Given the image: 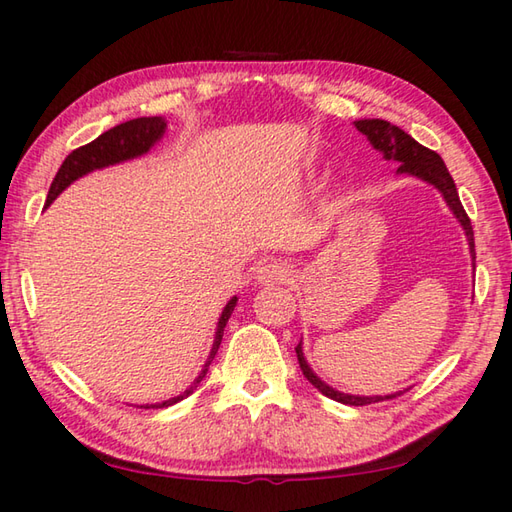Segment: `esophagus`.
Returning a JSON list of instances; mask_svg holds the SVG:
<instances>
[{
  "label": "esophagus",
  "mask_w": 512,
  "mask_h": 512,
  "mask_svg": "<svg viewBox=\"0 0 512 512\" xmlns=\"http://www.w3.org/2000/svg\"><path fill=\"white\" fill-rule=\"evenodd\" d=\"M257 279L262 284H288L293 279V268L284 262H266L259 266Z\"/></svg>",
  "instance_id": "esophagus-1"
}]
</instances>
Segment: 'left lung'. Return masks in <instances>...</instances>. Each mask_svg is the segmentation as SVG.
Listing matches in <instances>:
<instances>
[{"label":"left lung","mask_w":512,"mask_h":512,"mask_svg":"<svg viewBox=\"0 0 512 512\" xmlns=\"http://www.w3.org/2000/svg\"><path fill=\"white\" fill-rule=\"evenodd\" d=\"M355 128L359 130V133H364L370 139V144H373L377 150H382L386 159L399 164L397 173L415 175V177L424 179V182L433 184L435 188L442 190L446 204L450 206V210H453L455 217L459 219V222H462V226L466 230L470 253H473V259H475L473 226H470V217L466 215L462 202H459L457 186L453 182V177H450L446 164L442 162V157H439L435 150H430L419 142H415V139L410 137L408 133H404L402 128H397L390 122H384V119H359V122H355ZM295 353H297V359H299V368H302V373H304L308 382L313 384L322 395L335 399V402H342V404H348V406H366V404L384 402V399H393L397 395H402V393H397V395H386V397H355V395L337 393V390L326 386L322 379H319L313 373V370L308 368L304 353H302V342L295 346Z\"/></svg>","instance_id":"obj_1"}]
</instances>
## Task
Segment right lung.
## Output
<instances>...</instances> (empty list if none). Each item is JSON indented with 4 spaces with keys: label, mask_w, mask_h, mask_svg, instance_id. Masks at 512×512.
Returning <instances> with one entry per match:
<instances>
[{
    "label": "right lung",
    "mask_w": 512,
    "mask_h": 512,
    "mask_svg": "<svg viewBox=\"0 0 512 512\" xmlns=\"http://www.w3.org/2000/svg\"><path fill=\"white\" fill-rule=\"evenodd\" d=\"M164 128H166V122H164L162 117H137V119H130V122H124V124H119L115 128L106 130V133H102L97 139H93V142H90V144L75 148L73 153H70L64 159L62 168L57 170L53 184H50V190H48L46 206L53 204V199L59 193H62V190L70 182H75L77 177L90 173V170L104 168V166H110V164H119V162H124V159H133L137 155H144L146 150L153 146L159 137L164 135ZM235 304H237V297L230 299L228 306L224 308L222 317H219L213 350H210L208 362H206L202 373H199V377L193 382V386H190L188 390H184L182 395H177L173 399H166V402H162V404L144 406V408H166V406H173L177 402H182V399L193 393V390H197L199 382H202V379L208 373L210 362H213V359H215V353H217L219 344H222L224 328L228 324L230 315H233Z\"/></svg>",
    "instance_id": "right-lung-1"
}]
</instances>
